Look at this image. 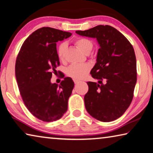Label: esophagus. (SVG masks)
Segmentation results:
<instances>
[{"label":"esophagus","mask_w":153,"mask_h":153,"mask_svg":"<svg viewBox=\"0 0 153 153\" xmlns=\"http://www.w3.org/2000/svg\"><path fill=\"white\" fill-rule=\"evenodd\" d=\"M74 83L75 84H77V83H79V80H77V79H74Z\"/></svg>","instance_id":"obj_1"}]
</instances>
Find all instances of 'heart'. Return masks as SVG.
I'll return each mask as SVG.
<instances>
[{
    "label": "heart",
    "instance_id": "heart-1",
    "mask_svg": "<svg viewBox=\"0 0 153 153\" xmlns=\"http://www.w3.org/2000/svg\"><path fill=\"white\" fill-rule=\"evenodd\" d=\"M75 44L79 49H80L84 54H88L93 48V43L88 39L81 37L75 41ZM67 45L66 43H61L57 48V55L59 59L63 61L65 59ZM91 65L89 64H73L67 69V76L74 79H81L86 76L90 70Z\"/></svg>",
    "mask_w": 153,
    "mask_h": 153
}]
</instances>
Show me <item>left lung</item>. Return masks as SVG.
Masks as SVG:
<instances>
[{
  "label": "left lung",
  "instance_id": "left-lung-1",
  "mask_svg": "<svg viewBox=\"0 0 153 153\" xmlns=\"http://www.w3.org/2000/svg\"><path fill=\"white\" fill-rule=\"evenodd\" d=\"M77 35L97 39V62L91 74L98 83L87 82L84 96L87 111L97 120L111 122L129 107L137 82L136 58L132 45L112 26L99 25Z\"/></svg>",
  "mask_w": 153,
  "mask_h": 153
}]
</instances>
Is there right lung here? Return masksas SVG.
<instances>
[{
	"mask_svg": "<svg viewBox=\"0 0 153 153\" xmlns=\"http://www.w3.org/2000/svg\"><path fill=\"white\" fill-rule=\"evenodd\" d=\"M71 33L50 27L37 29L22 45L16 62V77L22 100L32 114L44 122L60 119L68 108L74 82L65 77L60 85L51 83L60 65L56 42Z\"/></svg>",
	"mask_w": 153,
	"mask_h": 153,
	"instance_id": "right-lung-1",
	"label": "right lung"
}]
</instances>
